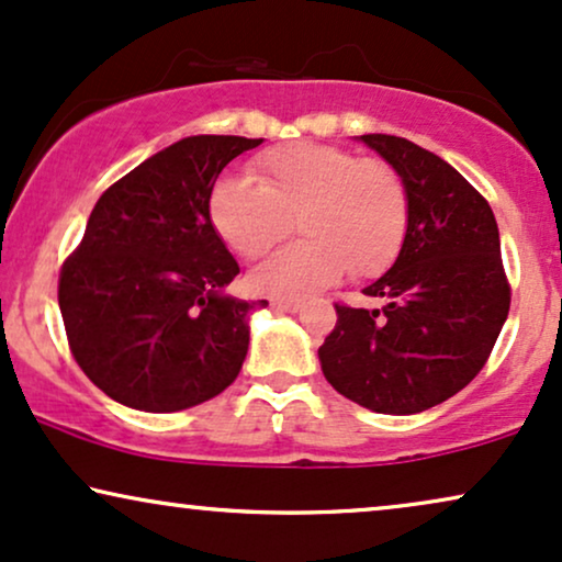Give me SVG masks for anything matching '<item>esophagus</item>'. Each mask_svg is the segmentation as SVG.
<instances>
[{
  "instance_id": "34e87169",
  "label": "esophagus",
  "mask_w": 562,
  "mask_h": 562,
  "mask_svg": "<svg viewBox=\"0 0 562 562\" xmlns=\"http://www.w3.org/2000/svg\"><path fill=\"white\" fill-rule=\"evenodd\" d=\"M272 308L285 311V314H297L303 308L301 301H272Z\"/></svg>"
}]
</instances>
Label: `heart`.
I'll return each mask as SVG.
<instances>
[{"instance_id": "b5f03b06", "label": "heart", "mask_w": 562, "mask_h": 562, "mask_svg": "<svg viewBox=\"0 0 562 562\" xmlns=\"http://www.w3.org/2000/svg\"><path fill=\"white\" fill-rule=\"evenodd\" d=\"M251 181L223 179L210 191V223L238 257L259 259L293 231L305 238L251 272L259 293L303 297L345 272H386L409 228V191L381 158L322 142H290L251 162Z\"/></svg>"}]
</instances>
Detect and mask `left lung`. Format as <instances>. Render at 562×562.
<instances>
[{
    "label": "left lung",
    "mask_w": 562,
    "mask_h": 562,
    "mask_svg": "<svg viewBox=\"0 0 562 562\" xmlns=\"http://www.w3.org/2000/svg\"><path fill=\"white\" fill-rule=\"evenodd\" d=\"M400 170L409 228L394 267L368 285L381 308L334 303L318 360L347 400L383 415L446 402L487 363L510 308L501 236L487 199L457 168L394 134H363Z\"/></svg>",
    "instance_id": "8db88e82"
}]
</instances>
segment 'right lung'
Instances as JSON below:
<instances>
[{"label": "right lung", "instance_id": "1", "mask_svg": "<svg viewBox=\"0 0 562 562\" xmlns=\"http://www.w3.org/2000/svg\"><path fill=\"white\" fill-rule=\"evenodd\" d=\"M261 139L199 134L103 191L59 272V308L82 373L126 407L179 412L236 381L248 314L267 301L223 295L236 277L210 223L220 170Z\"/></svg>", "mask_w": 562, "mask_h": 562}]
</instances>
